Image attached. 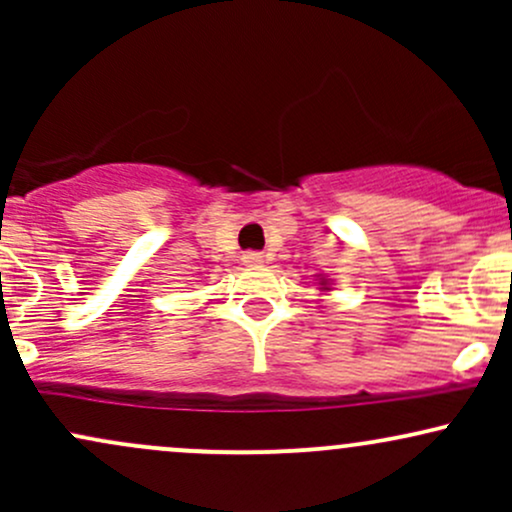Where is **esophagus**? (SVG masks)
<instances>
[{"mask_svg":"<svg viewBox=\"0 0 512 512\" xmlns=\"http://www.w3.org/2000/svg\"><path fill=\"white\" fill-rule=\"evenodd\" d=\"M243 262L248 264V267H255V264H262V255H260V252L250 250V252H245V255H243Z\"/></svg>","mask_w":512,"mask_h":512,"instance_id":"1","label":"esophagus"}]
</instances>
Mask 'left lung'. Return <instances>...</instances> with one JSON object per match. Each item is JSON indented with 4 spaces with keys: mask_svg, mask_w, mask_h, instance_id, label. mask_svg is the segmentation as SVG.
<instances>
[{
    "mask_svg": "<svg viewBox=\"0 0 512 512\" xmlns=\"http://www.w3.org/2000/svg\"><path fill=\"white\" fill-rule=\"evenodd\" d=\"M322 286H325V279H322Z\"/></svg>",
    "mask_w": 512,
    "mask_h": 512,
    "instance_id": "left-lung-1",
    "label": "left lung"
}]
</instances>
